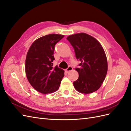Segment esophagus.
I'll return each instance as SVG.
<instances>
[{
    "label": "esophagus",
    "instance_id": "34e87169",
    "mask_svg": "<svg viewBox=\"0 0 131 131\" xmlns=\"http://www.w3.org/2000/svg\"><path fill=\"white\" fill-rule=\"evenodd\" d=\"M72 69H73V68H72V67L70 66H69L68 68H67L65 70V71L66 73H68V72H69L70 71H72Z\"/></svg>",
    "mask_w": 131,
    "mask_h": 131
}]
</instances>
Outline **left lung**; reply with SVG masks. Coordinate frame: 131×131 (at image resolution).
I'll use <instances>...</instances> for the list:
<instances>
[{
  "label": "left lung",
  "instance_id": "obj_1",
  "mask_svg": "<svg viewBox=\"0 0 131 131\" xmlns=\"http://www.w3.org/2000/svg\"><path fill=\"white\" fill-rule=\"evenodd\" d=\"M74 50L80 68L75 70L79 74L73 82L76 90L89 94L100 87L107 71V61L102 45L94 37L84 33H77L67 37Z\"/></svg>",
  "mask_w": 131,
  "mask_h": 131
}]
</instances>
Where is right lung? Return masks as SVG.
<instances>
[{"label":"right lung","instance_id":"right-lung-1","mask_svg":"<svg viewBox=\"0 0 131 131\" xmlns=\"http://www.w3.org/2000/svg\"><path fill=\"white\" fill-rule=\"evenodd\" d=\"M64 36L50 34L36 40L31 46L26 58L25 70L29 83L36 91L51 93L59 88L64 71L56 66L53 67L55 60V46Z\"/></svg>","mask_w":131,"mask_h":131}]
</instances>
